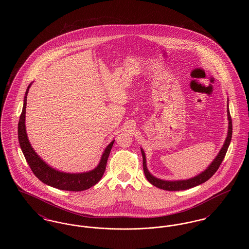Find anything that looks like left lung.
<instances>
[{
	"mask_svg": "<svg viewBox=\"0 0 249 249\" xmlns=\"http://www.w3.org/2000/svg\"><path fill=\"white\" fill-rule=\"evenodd\" d=\"M227 116H228V121H229V126H228V133L226 137L225 142L223 143L221 149L219 150L218 154L213 159V161L208 165V167L200 173L199 175L193 177V178H189V179H182V180H163L160 178H156L153 175L150 174V172L147 169L146 166V159H145V154L141 147V152L142 156V167H143V173L146 179L153 185L155 187L161 189V190H169V191H176V190H189L193 187L199 186L202 183L206 182L209 178L213 177V174L217 171L219 166L221 164L222 160H224L227 150L229 148V145L231 141V135H232V122H231V118L230 114V109H229V99H228V104H227Z\"/></svg>",
	"mask_w": 249,
	"mask_h": 249,
	"instance_id": "8db88e82",
	"label": "left lung"
}]
</instances>
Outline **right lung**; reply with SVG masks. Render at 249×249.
Masks as SVG:
<instances>
[{"instance_id": "obj_1", "label": "right lung", "mask_w": 249, "mask_h": 249, "mask_svg": "<svg viewBox=\"0 0 249 249\" xmlns=\"http://www.w3.org/2000/svg\"><path fill=\"white\" fill-rule=\"evenodd\" d=\"M30 84L27 88L26 93L24 96L23 108L18 121V142L20 148L23 152L24 157L31 167L33 173L36 175V178L44 184L50 187L56 188L61 190H69V191H82L91 188L96 185L101 178H103L104 173L107 168V160L112 149L113 143L115 140L110 142L104 153L101 157L99 164L94 169L84 172V173H64L60 172L51 166L46 163L34 150L31 142L28 139L26 125H25V117H26V106H27V95L29 93V89L32 86Z\"/></svg>"}]
</instances>
